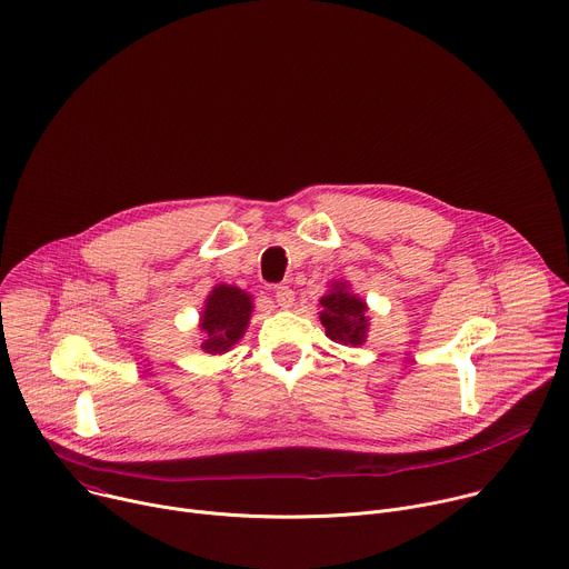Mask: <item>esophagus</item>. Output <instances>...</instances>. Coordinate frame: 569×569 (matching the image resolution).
Listing matches in <instances>:
<instances>
[{"label": "esophagus", "mask_w": 569, "mask_h": 569, "mask_svg": "<svg viewBox=\"0 0 569 569\" xmlns=\"http://www.w3.org/2000/svg\"><path fill=\"white\" fill-rule=\"evenodd\" d=\"M274 299L281 308H292L295 306V290L290 286H279L274 290Z\"/></svg>", "instance_id": "34e87169"}]
</instances>
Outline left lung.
<instances>
[{
    "instance_id": "obj_1",
    "label": "left lung",
    "mask_w": 569,
    "mask_h": 569,
    "mask_svg": "<svg viewBox=\"0 0 569 569\" xmlns=\"http://www.w3.org/2000/svg\"><path fill=\"white\" fill-rule=\"evenodd\" d=\"M319 321L327 336L345 347H360L369 333V306L362 297L351 292L349 281H333L329 292L319 299Z\"/></svg>"
}]
</instances>
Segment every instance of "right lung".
<instances>
[{"mask_svg": "<svg viewBox=\"0 0 569 569\" xmlns=\"http://www.w3.org/2000/svg\"><path fill=\"white\" fill-rule=\"evenodd\" d=\"M254 310V297L238 286L216 283L200 310L198 329L202 331L200 349L211 356L231 351L246 336Z\"/></svg>", "mask_w": 569, "mask_h": 569, "instance_id": "add662e5", "label": "right lung"}]
</instances>
